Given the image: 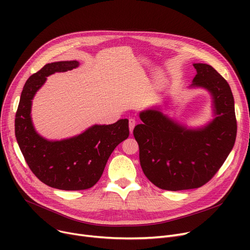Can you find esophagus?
<instances>
[{
    "instance_id": "1",
    "label": "esophagus",
    "mask_w": 250,
    "mask_h": 250,
    "mask_svg": "<svg viewBox=\"0 0 250 250\" xmlns=\"http://www.w3.org/2000/svg\"><path fill=\"white\" fill-rule=\"evenodd\" d=\"M136 124H137V122H136L135 118H129V121H128V127H129L130 134L133 133V130H134V127H135Z\"/></svg>"
}]
</instances>
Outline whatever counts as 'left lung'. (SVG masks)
I'll use <instances>...</instances> for the list:
<instances>
[{"label": "left lung", "instance_id": "obj_1", "mask_svg": "<svg viewBox=\"0 0 250 250\" xmlns=\"http://www.w3.org/2000/svg\"><path fill=\"white\" fill-rule=\"evenodd\" d=\"M192 87L208 89L213 96L216 117L200 129H188L162 112L140 113L143 124L134 128L144 174L166 190L203 187L211 180L231 152L237 133L234 98L228 82L207 63H193Z\"/></svg>", "mask_w": 250, "mask_h": 250}]
</instances>
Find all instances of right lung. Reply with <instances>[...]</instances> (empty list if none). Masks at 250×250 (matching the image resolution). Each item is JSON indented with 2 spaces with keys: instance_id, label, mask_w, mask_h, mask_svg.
Wrapping results in <instances>:
<instances>
[{
  "instance_id": "obj_1",
  "label": "right lung",
  "mask_w": 250,
  "mask_h": 250,
  "mask_svg": "<svg viewBox=\"0 0 250 250\" xmlns=\"http://www.w3.org/2000/svg\"><path fill=\"white\" fill-rule=\"evenodd\" d=\"M78 65L77 61L46 63L30 76L23 87L15 117L16 140L30 170L44 185L62 190L88 189L96 185L109 156L129 135L126 118L108 125H95L62 141H47L35 132L30 110L36 91L47 76Z\"/></svg>"
}]
</instances>
